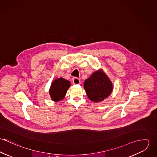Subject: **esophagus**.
I'll use <instances>...</instances> for the list:
<instances>
[{
	"instance_id": "esophagus-1",
	"label": "esophagus",
	"mask_w": 157,
	"mask_h": 157,
	"mask_svg": "<svg viewBox=\"0 0 157 157\" xmlns=\"http://www.w3.org/2000/svg\"><path fill=\"white\" fill-rule=\"evenodd\" d=\"M72 82H73V83L74 85H78L80 83V80L79 78H77V77H74L72 79Z\"/></svg>"
}]
</instances>
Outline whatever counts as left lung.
<instances>
[{
  "instance_id": "left-lung-1",
  "label": "left lung",
  "mask_w": 157,
  "mask_h": 157,
  "mask_svg": "<svg viewBox=\"0 0 157 157\" xmlns=\"http://www.w3.org/2000/svg\"><path fill=\"white\" fill-rule=\"evenodd\" d=\"M112 83L108 76L101 70L94 72L84 82V88L90 100L103 101L112 92Z\"/></svg>"
}]
</instances>
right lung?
I'll return each instance as SVG.
<instances>
[{"mask_svg": "<svg viewBox=\"0 0 157 157\" xmlns=\"http://www.w3.org/2000/svg\"><path fill=\"white\" fill-rule=\"evenodd\" d=\"M70 85V82L63 78H59L55 80L51 84L49 90L51 99L55 101H58L63 99Z\"/></svg>", "mask_w": 157, "mask_h": 157, "instance_id": "obj_1", "label": "right lung"}]
</instances>
